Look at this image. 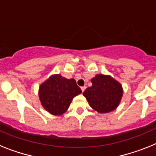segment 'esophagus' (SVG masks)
Returning <instances> with one entry per match:
<instances>
[{
  "label": "esophagus",
  "mask_w": 156,
  "mask_h": 156,
  "mask_svg": "<svg viewBox=\"0 0 156 156\" xmlns=\"http://www.w3.org/2000/svg\"><path fill=\"white\" fill-rule=\"evenodd\" d=\"M81 90H82V91H83V92L84 91V90H86V87H85V86H83V87H81Z\"/></svg>",
  "instance_id": "34e87169"
}]
</instances>
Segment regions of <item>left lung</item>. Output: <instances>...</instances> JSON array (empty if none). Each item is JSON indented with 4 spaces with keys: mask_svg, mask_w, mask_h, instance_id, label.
Returning <instances> with one entry per match:
<instances>
[{
    "mask_svg": "<svg viewBox=\"0 0 156 156\" xmlns=\"http://www.w3.org/2000/svg\"><path fill=\"white\" fill-rule=\"evenodd\" d=\"M90 81L92 86L83 94L90 107L99 113H108L116 109L123 94L120 83L104 74H97Z\"/></svg>",
    "mask_w": 156,
    "mask_h": 156,
    "instance_id": "1",
    "label": "left lung"
}]
</instances>
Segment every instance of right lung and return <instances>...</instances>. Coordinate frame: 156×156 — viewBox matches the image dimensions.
<instances>
[{
    "mask_svg": "<svg viewBox=\"0 0 156 156\" xmlns=\"http://www.w3.org/2000/svg\"><path fill=\"white\" fill-rule=\"evenodd\" d=\"M82 93L74 79H66L61 74L51 76L39 87V98L46 111L54 115L64 114L74 97Z\"/></svg>",
    "mask_w": 156,
    "mask_h": 156,
    "instance_id": "1",
    "label": "right lung"
}]
</instances>
